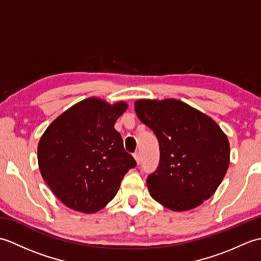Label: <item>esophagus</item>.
Listing matches in <instances>:
<instances>
[{
	"mask_svg": "<svg viewBox=\"0 0 261 261\" xmlns=\"http://www.w3.org/2000/svg\"><path fill=\"white\" fill-rule=\"evenodd\" d=\"M134 157H135V160H136V163L137 164H140V160H141V156H140V152H135V154H134Z\"/></svg>",
	"mask_w": 261,
	"mask_h": 261,
	"instance_id": "obj_1",
	"label": "esophagus"
}]
</instances>
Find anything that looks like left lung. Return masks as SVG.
I'll return each instance as SVG.
<instances>
[{
	"instance_id": "left-lung-1",
	"label": "left lung",
	"mask_w": 261,
	"mask_h": 261,
	"mask_svg": "<svg viewBox=\"0 0 261 261\" xmlns=\"http://www.w3.org/2000/svg\"><path fill=\"white\" fill-rule=\"evenodd\" d=\"M135 111L159 142V166L147 179L154 201L181 212L212 196L230 164L229 140L219 124L175 98L138 99Z\"/></svg>"
}]
</instances>
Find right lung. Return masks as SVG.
I'll return each instance as SVG.
<instances>
[{
	"mask_svg": "<svg viewBox=\"0 0 261 261\" xmlns=\"http://www.w3.org/2000/svg\"><path fill=\"white\" fill-rule=\"evenodd\" d=\"M124 101L88 97L55 119L38 143L42 178L66 206L91 214L113 199L136 160L123 148L115 121Z\"/></svg>",
	"mask_w": 261,
	"mask_h": 261,
	"instance_id": "1",
	"label": "right lung"
}]
</instances>
